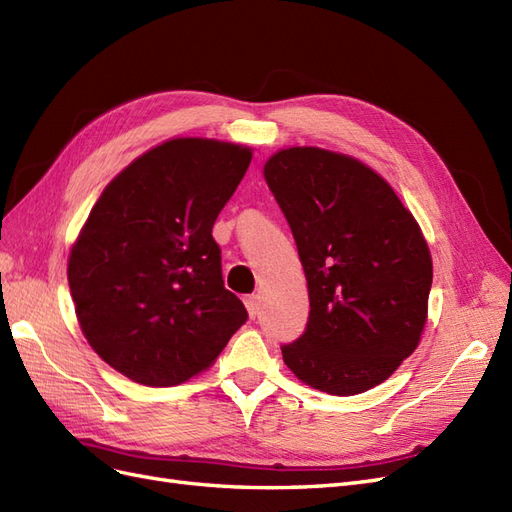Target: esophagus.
Wrapping results in <instances>:
<instances>
[{"label": "esophagus", "mask_w": 512, "mask_h": 512, "mask_svg": "<svg viewBox=\"0 0 512 512\" xmlns=\"http://www.w3.org/2000/svg\"><path fill=\"white\" fill-rule=\"evenodd\" d=\"M258 294H247L245 297V307H247V314H250L252 318H256L258 314Z\"/></svg>", "instance_id": "esophagus-1"}]
</instances>
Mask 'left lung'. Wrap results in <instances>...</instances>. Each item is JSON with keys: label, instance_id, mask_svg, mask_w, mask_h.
Instances as JSON below:
<instances>
[{"label": "left lung", "instance_id": "left-lung-1", "mask_svg": "<svg viewBox=\"0 0 512 512\" xmlns=\"http://www.w3.org/2000/svg\"><path fill=\"white\" fill-rule=\"evenodd\" d=\"M265 179L307 277L309 318L284 363L329 395L389 378L418 346L431 256L412 213L374 170L318 147L277 151Z\"/></svg>", "mask_w": 512, "mask_h": 512}]
</instances>
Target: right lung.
<instances>
[{
  "instance_id": "add662e5",
  "label": "right lung",
  "mask_w": 512,
  "mask_h": 512,
  "mask_svg": "<svg viewBox=\"0 0 512 512\" xmlns=\"http://www.w3.org/2000/svg\"><path fill=\"white\" fill-rule=\"evenodd\" d=\"M250 162L247 147L175 138L121 170L91 209L68 284L87 342L123 376L181 384L245 324L211 230Z\"/></svg>"
}]
</instances>
